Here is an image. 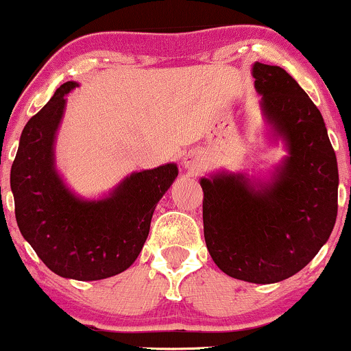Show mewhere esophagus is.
<instances>
[{
  "mask_svg": "<svg viewBox=\"0 0 351 351\" xmlns=\"http://www.w3.org/2000/svg\"><path fill=\"white\" fill-rule=\"evenodd\" d=\"M184 168L188 170H199L201 168V158L197 157V154H188L186 157L183 158Z\"/></svg>",
  "mask_w": 351,
  "mask_h": 351,
  "instance_id": "1",
  "label": "esophagus"
}]
</instances>
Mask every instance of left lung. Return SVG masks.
I'll use <instances>...</instances> for the list:
<instances>
[{
  "label": "left lung",
  "instance_id": "8db88e82",
  "mask_svg": "<svg viewBox=\"0 0 351 351\" xmlns=\"http://www.w3.org/2000/svg\"><path fill=\"white\" fill-rule=\"evenodd\" d=\"M252 73L289 157L263 189H253L242 175L202 178V222L208 250L223 273L269 285L301 271L330 237L339 168L322 114L296 80L258 62Z\"/></svg>",
  "mask_w": 351,
  "mask_h": 351
}]
</instances>
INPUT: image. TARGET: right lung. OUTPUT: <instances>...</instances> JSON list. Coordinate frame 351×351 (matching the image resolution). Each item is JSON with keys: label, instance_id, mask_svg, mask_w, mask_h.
Masks as SVG:
<instances>
[{"label": "right lung", "instance_id": "right-lung-1", "mask_svg": "<svg viewBox=\"0 0 351 351\" xmlns=\"http://www.w3.org/2000/svg\"><path fill=\"white\" fill-rule=\"evenodd\" d=\"M53 98L27 121L11 168L14 213L23 237L58 276L96 281L128 269L141 253L160 197L178 175L175 163L132 173L101 201L73 196L53 168V138L65 95Z\"/></svg>", "mask_w": 351, "mask_h": 351}]
</instances>
